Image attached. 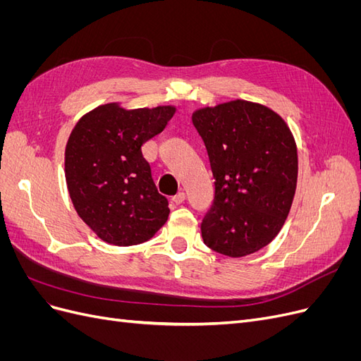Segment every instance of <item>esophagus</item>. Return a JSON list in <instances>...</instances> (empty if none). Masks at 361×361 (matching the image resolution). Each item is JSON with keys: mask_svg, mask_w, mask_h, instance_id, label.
<instances>
[{"mask_svg": "<svg viewBox=\"0 0 361 361\" xmlns=\"http://www.w3.org/2000/svg\"><path fill=\"white\" fill-rule=\"evenodd\" d=\"M185 199H187V194H185L183 191H179L176 195H173L171 197V202L176 203V204H180L185 202Z\"/></svg>", "mask_w": 361, "mask_h": 361, "instance_id": "34e87169", "label": "esophagus"}]
</instances>
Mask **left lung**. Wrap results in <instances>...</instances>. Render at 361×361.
I'll use <instances>...</instances> for the list:
<instances>
[{
	"instance_id": "obj_1",
	"label": "left lung",
	"mask_w": 361,
	"mask_h": 361,
	"mask_svg": "<svg viewBox=\"0 0 361 361\" xmlns=\"http://www.w3.org/2000/svg\"><path fill=\"white\" fill-rule=\"evenodd\" d=\"M215 179L202 221L204 244L228 257L268 245L286 221L298 157L288 125L269 108L233 101L192 114Z\"/></svg>"
}]
</instances>
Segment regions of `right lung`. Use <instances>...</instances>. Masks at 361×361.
Instances as JSON below:
<instances>
[{
  "mask_svg": "<svg viewBox=\"0 0 361 361\" xmlns=\"http://www.w3.org/2000/svg\"><path fill=\"white\" fill-rule=\"evenodd\" d=\"M173 106L125 110L106 104L75 125L66 146V182L82 221L113 245H137L167 221L169 200L152 179L141 147L162 133Z\"/></svg>",
  "mask_w": 361,
  "mask_h": 361,
  "instance_id": "1",
  "label": "right lung"
}]
</instances>
